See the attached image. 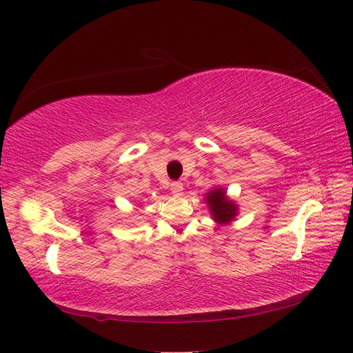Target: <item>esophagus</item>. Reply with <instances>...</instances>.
<instances>
[{"label": "esophagus", "instance_id": "obj_1", "mask_svg": "<svg viewBox=\"0 0 353 353\" xmlns=\"http://www.w3.org/2000/svg\"><path fill=\"white\" fill-rule=\"evenodd\" d=\"M170 190H171L172 194H174V196H181L182 191H183V185L181 182H172L170 185Z\"/></svg>", "mask_w": 353, "mask_h": 353}]
</instances>
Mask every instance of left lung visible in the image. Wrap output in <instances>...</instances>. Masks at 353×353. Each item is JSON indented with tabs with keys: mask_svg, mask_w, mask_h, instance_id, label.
<instances>
[{
	"mask_svg": "<svg viewBox=\"0 0 353 353\" xmlns=\"http://www.w3.org/2000/svg\"><path fill=\"white\" fill-rule=\"evenodd\" d=\"M206 201L216 223H228L236 215V206L228 200L226 194L220 188L208 192Z\"/></svg>",
	"mask_w": 353,
	"mask_h": 353,
	"instance_id": "8db88e82",
	"label": "left lung"
}]
</instances>
